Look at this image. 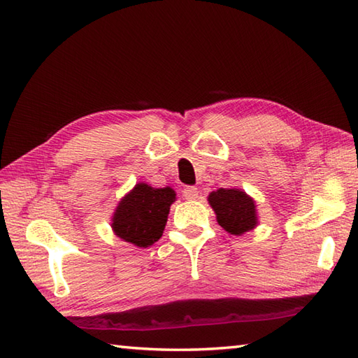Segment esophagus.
<instances>
[{"label": "esophagus", "instance_id": "esophagus-1", "mask_svg": "<svg viewBox=\"0 0 358 358\" xmlns=\"http://www.w3.org/2000/svg\"><path fill=\"white\" fill-rule=\"evenodd\" d=\"M183 196L186 200H196L199 199V189L195 186H186L183 189Z\"/></svg>", "mask_w": 358, "mask_h": 358}]
</instances>
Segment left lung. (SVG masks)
Wrapping results in <instances>:
<instances>
[{
    "label": "left lung",
    "mask_w": 358,
    "mask_h": 358,
    "mask_svg": "<svg viewBox=\"0 0 358 358\" xmlns=\"http://www.w3.org/2000/svg\"><path fill=\"white\" fill-rule=\"evenodd\" d=\"M208 201L215 212L218 224L227 234L243 235L258 224L257 204L252 196L241 189L220 187L209 194Z\"/></svg>",
    "instance_id": "1"
}]
</instances>
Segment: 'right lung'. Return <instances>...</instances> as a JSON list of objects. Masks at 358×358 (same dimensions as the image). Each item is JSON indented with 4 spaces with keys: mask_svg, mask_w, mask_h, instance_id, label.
Segmentation results:
<instances>
[{
    "mask_svg": "<svg viewBox=\"0 0 358 358\" xmlns=\"http://www.w3.org/2000/svg\"><path fill=\"white\" fill-rule=\"evenodd\" d=\"M172 187L135 185L120 200L112 215V231L136 248H149L162 238L171 204L177 200Z\"/></svg>",
    "mask_w": 358,
    "mask_h": 358,
    "instance_id": "right-lung-1",
    "label": "right lung"
}]
</instances>
